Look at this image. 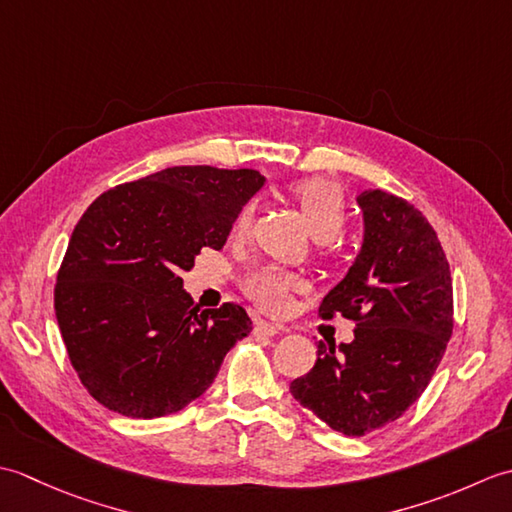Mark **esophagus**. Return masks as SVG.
Here are the masks:
<instances>
[{"instance_id": "obj_1", "label": "esophagus", "mask_w": 512, "mask_h": 512, "mask_svg": "<svg viewBox=\"0 0 512 512\" xmlns=\"http://www.w3.org/2000/svg\"><path fill=\"white\" fill-rule=\"evenodd\" d=\"M281 330V325L279 323H273V321H259L257 325H255V332L257 334H262V336H275V334H279Z\"/></svg>"}]
</instances>
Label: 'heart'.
Masks as SVG:
<instances>
[{
  "instance_id": "b5f03b06",
  "label": "heart",
  "mask_w": 512,
  "mask_h": 512,
  "mask_svg": "<svg viewBox=\"0 0 512 512\" xmlns=\"http://www.w3.org/2000/svg\"><path fill=\"white\" fill-rule=\"evenodd\" d=\"M290 195L299 204L306 217L310 233L319 242H332L341 235L347 220L345 193L339 182L330 178H306L290 187ZM255 220V202L244 204L233 222V235L246 237ZM301 288L299 277L284 273L277 268H257L244 279V292L259 308L268 312H284L290 303V295Z\"/></svg>"
}]
</instances>
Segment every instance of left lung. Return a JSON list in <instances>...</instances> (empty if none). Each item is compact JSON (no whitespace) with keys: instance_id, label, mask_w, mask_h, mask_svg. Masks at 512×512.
Segmentation results:
<instances>
[{"instance_id":"obj_1","label":"left lung","mask_w":512,"mask_h":512,"mask_svg":"<svg viewBox=\"0 0 512 512\" xmlns=\"http://www.w3.org/2000/svg\"><path fill=\"white\" fill-rule=\"evenodd\" d=\"M363 209L361 253L319 314L356 323L354 341H319V358L290 391L345 436L398 420L442 361L453 334V286L440 239L416 206L380 189L356 198Z\"/></svg>"}]
</instances>
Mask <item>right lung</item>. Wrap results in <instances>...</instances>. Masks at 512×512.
Instances as JSON below:
<instances>
[{"mask_svg": "<svg viewBox=\"0 0 512 512\" xmlns=\"http://www.w3.org/2000/svg\"><path fill=\"white\" fill-rule=\"evenodd\" d=\"M253 169L169 167L101 193L74 226L54 286L70 363L90 396L160 418L202 396L253 330L237 303L200 310L182 290L202 248L220 250L262 189Z\"/></svg>", "mask_w": 512, "mask_h": 512, "instance_id": "add662e5", "label": "right lung"}]
</instances>
